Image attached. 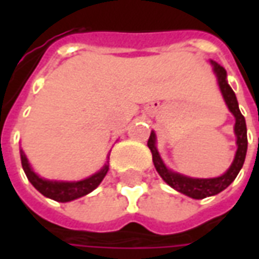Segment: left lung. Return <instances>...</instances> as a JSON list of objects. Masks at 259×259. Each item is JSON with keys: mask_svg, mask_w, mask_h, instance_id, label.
Masks as SVG:
<instances>
[{"mask_svg": "<svg viewBox=\"0 0 259 259\" xmlns=\"http://www.w3.org/2000/svg\"><path fill=\"white\" fill-rule=\"evenodd\" d=\"M212 66H213V72L217 74L218 84L222 93L223 100L228 105L229 111L233 113L234 118H236V123H234V135L237 137L236 144H237V151L234 155V159L230 168L219 178H212V179H195V178H189L185 175H180L178 172H174L165 166V163L159 157V152H158L157 147H155V133L151 132L150 139L147 146L151 150L152 152V162L154 166L157 169V172L159 176L162 178L166 183H168L172 189L178 190L179 193H183L187 197L195 198V200H202L205 197H211L218 193L223 191L228 187L234 179L236 176L239 175L240 169L243 168V163H244L245 154H247V126H245V119L241 115L239 109V102L236 98L234 91L232 90V87L229 85L228 79H226V70L218 65L217 62L211 61Z\"/></svg>", "mask_w": 259, "mask_h": 259, "instance_id": "8db88e82", "label": "left lung"}]
</instances>
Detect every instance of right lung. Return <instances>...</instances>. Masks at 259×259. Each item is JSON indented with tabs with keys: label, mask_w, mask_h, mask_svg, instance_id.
Instances as JSON below:
<instances>
[{
	"label": "right lung",
	"mask_w": 259,
	"mask_h": 259,
	"mask_svg": "<svg viewBox=\"0 0 259 259\" xmlns=\"http://www.w3.org/2000/svg\"><path fill=\"white\" fill-rule=\"evenodd\" d=\"M20 159H22L23 170H25L26 176H27V179H29L31 185L34 186L42 195H46L51 200L59 201V202L73 201L76 198H80V197L91 193L94 189L98 187V185L105 178L108 169H109V165L105 163L100 172H97V174H94L93 176L84 180H79V182H57V180L42 179L38 175L34 174V170L31 169L30 163L26 158L25 152L22 150H20Z\"/></svg>",
	"instance_id": "obj_1"
}]
</instances>
